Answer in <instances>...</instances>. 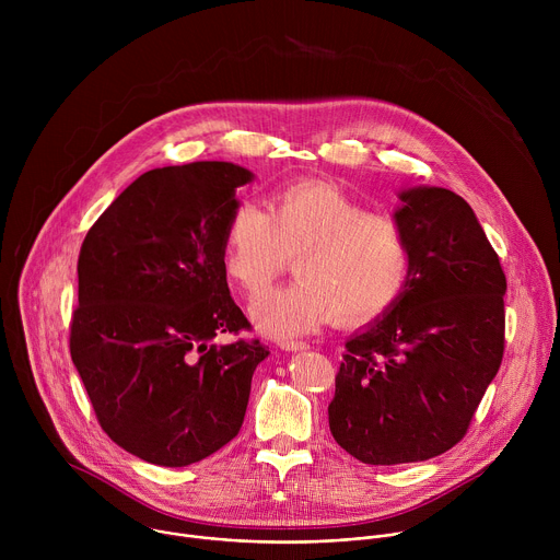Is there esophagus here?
I'll return each mask as SVG.
<instances>
[{
  "label": "esophagus",
  "instance_id": "esophagus-1",
  "mask_svg": "<svg viewBox=\"0 0 560 560\" xmlns=\"http://www.w3.org/2000/svg\"><path fill=\"white\" fill-rule=\"evenodd\" d=\"M279 346L283 350H288V352H296V350H307L310 348V343H305V341H279Z\"/></svg>",
  "mask_w": 560,
  "mask_h": 560
}]
</instances>
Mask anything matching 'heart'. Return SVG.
Masks as SVG:
<instances>
[{"label": "heart", "instance_id": "b5f03b06", "mask_svg": "<svg viewBox=\"0 0 560 560\" xmlns=\"http://www.w3.org/2000/svg\"><path fill=\"white\" fill-rule=\"evenodd\" d=\"M294 255L299 279L253 303L257 326L272 337L307 335L337 316L370 324L404 299L415 275L406 221L370 212L326 182L275 190L268 212L242 201L225 221L223 270L246 296L266 292Z\"/></svg>", "mask_w": 560, "mask_h": 560}]
</instances>
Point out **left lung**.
Returning <instances> with one entry per match:
<instances>
[{
  "label": "left lung",
  "instance_id": "8db88e82",
  "mask_svg": "<svg viewBox=\"0 0 560 560\" xmlns=\"http://www.w3.org/2000/svg\"><path fill=\"white\" fill-rule=\"evenodd\" d=\"M415 242L408 292L346 343L328 406L335 441L370 465L434 458L469 430L505 350V272L469 203L401 192Z\"/></svg>",
  "mask_w": 560,
  "mask_h": 560
}]
</instances>
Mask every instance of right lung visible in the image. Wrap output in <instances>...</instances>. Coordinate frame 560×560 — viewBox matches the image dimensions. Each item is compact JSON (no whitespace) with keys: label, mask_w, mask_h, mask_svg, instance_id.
Instances as JSON below:
<instances>
[{"label":"right lung","mask_w":560,"mask_h":560,"mask_svg":"<svg viewBox=\"0 0 560 560\" xmlns=\"http://www.w3.org/2000/svg\"><path fill=\"white\" fill-rule=\"evenodd\" d=\"M253 173L195 162L143 173L79 250L70 357L102 430L164 467L197 463L238 434L270 354L232 301L221 242ZM237 339L214 345L213 337Z\"/></svg>","instance_id":"add662e5"}]
</instances>
